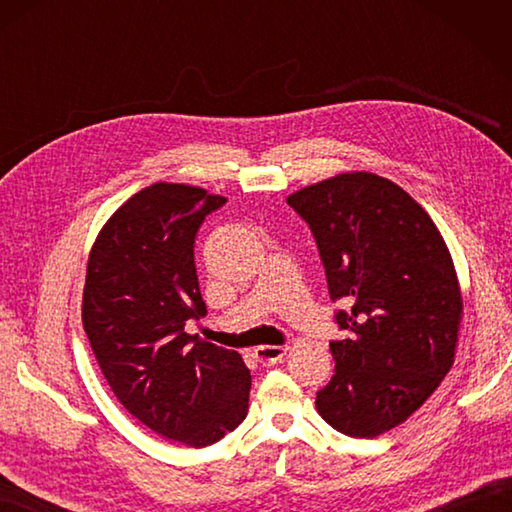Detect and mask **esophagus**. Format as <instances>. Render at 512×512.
Instances as JSON below:
<instances>
[{
    "label": "esophagus",
    "instance_id": "esophagus-1",
    "mask_svg": "<svg viewBox=\"0 0 512 512\" xmlns=\"http://www.w3.org/2000/svg\"><path fill=\"white\" fill-rule=\"evenodd\" d=\"M286 352H288L286 345H262L255 350V358L262 365H275L286 356Z\"/></svg>",
    "mask_w": 512,
    "mask_h": 512
}]
</instances>
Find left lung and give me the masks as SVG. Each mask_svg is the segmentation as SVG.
Listing matches in <instances>:
<instances>
[{"label": "left lung", "mask_w": 512, "mask_h": 512, "mask_svg": "<svg viewBox=\"0 0 512 512\" xmlns=\"http://www.w3.org/2000/svg\"><path fill=\"white\" fill-rule=\"evenodd\" d=\"M312 228L336 321L334 376L317 411L336 431L376 438L405 422L455 361L462 290L447 242L396 182L347 171L288 195Z\"/></svg>", "instance_id": "left-lung-1"}]
</instances>
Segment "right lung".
I'll return each instance as SVG.
<instances>
[{
  "mask_svg": "<svg viewBox=\"0 0 512 512\" xmlns=\"http://www.w3.org/2000/svg\"><path fill=\"white\" fill-rule=\"evenodd\" d=\"M224 202L180 182L134 193L96 235L83 288V328L118 402L193 449L222 440L248 411L242 356L184 332L206 312L195 233Z\"/></svg>",
  "mask_w": 512,
  "mask_h": 512,
  "instance_id": "obj_1",
  "label": "right lung"
}]
</instances>
